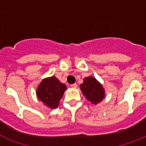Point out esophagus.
Segmentation results:
<instances>
[{"instance_id":"obj_1","label":"esophagus","mask_w":146,"mask_h":146,"mask_svg":"<svg viewBox=\"0 0 146 146\" xmlns=\"http://www.w3.org/2000/svg\"><path fill=\"white\" fill-rule=\"evenodd\" d=\"M71 88H73V89H76V88H77V84L76 83H73V84L70 85Z\"/></svg>"}]
</instances>
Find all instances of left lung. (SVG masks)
Here are the masks:
<instances>
[{"mask_svg": "<svg viewBox=\"0 0 146 146\" xmlns=\"http://www.w3.org/2000/svg\"><path fill=\"white\" fill-rule=\"evenodd\" d=\"M80 89L86 99L96 104L104 98V89L102 85L92 76L86 77L83 83L80 85Z\"/></svg>", "mask_w": 146, "mask_h": 146, "instance_id": "obj_1", "label": "left lung"}]
</instances>
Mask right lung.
<instances>
[{
    "instance_id": "1",
    "label": "right lung",
    "mask_w": 146,
    "mask_h": 146,
    "mask_svg": "<svg viewBox=\"0 0 146 146\" xmlns=\"http://www.w3.org/2000/svg\"><path fill=\"white\" fill-rule=\"evenodd\" d=\"M66 89V85L53 76L42 80L38 86L36 95L38 100L46 106L52 109L57 108Z\"/></svg>"
}]
</instances>
